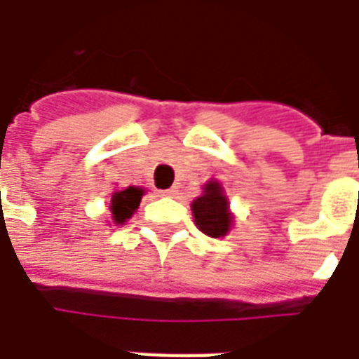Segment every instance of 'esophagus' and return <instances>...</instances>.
Returning <instances> with one entry per match:
<instances>
[{"label":"esophagus","mask_w":359,"mask_h":359,"mask_svg":"<svg viewBox=\"0 0 359 359\" xmlns=\"http://www.w3.org/2000/svg\"><path fill=\"white\" fill-rule=\"evenodd\" d=\"M159 196H172L175 194V188H167V190H158Z\"/></svg>","instance_id":"1"}]
</instances>
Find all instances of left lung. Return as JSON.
<instances>
[{"mask_svg": "<svg viewBox=\"0 0 359 359\" xmlns=\"http://www.w3.org/2000/svg\"><path fill=\"white\" fill-rule=\"evenodd\" d=\"M192 213L196 224L201 232L211 238L226 236L232 222V215L228 211V200L222 196L219 182L205 184L203 196L194 200Z\"/></svg>", "mask_w": 359, "mask_h": 359, "instance_id": "left-lung-1", "label": "left lung"}]
</instances>
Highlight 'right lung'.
Instances as JSON below:
<instances>
[{"label": "right lung", "instance_id": "add662e5", "mask_svg": "<svg viewBox=\"0 0 359 359\" xmlns=\"http://www.w3.org/2000/svg\"><path fill=\"white\" fill-rule=\"evenodd\" d=\"M142 190L140 188L129 187L121 192H116L112 196V203H110V211H112V219L116 224H123L127 219H131V215L137 211V207L142 198Z\"/></svg>", "mask_w": 359, "mask_h": 359}]
</instances>
